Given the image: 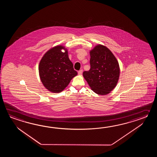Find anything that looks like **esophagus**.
<instances>
[{
  "label": "esophagus",
  "instance_id": "34e87169",
  "mask_svg": "<svg viewBox=\"0 0 157 157\" xmlns=\"http://www.w3.org/2000/svg\"><path fill=\"white\" fill-rule=\"evenodd\" d=\"M82 72H83L82 70H81L78 71V74L79 75H81L82 74Z\"/></svg>",
  "mask_w": 157,
  "mask_h": 157
}]
</instances>
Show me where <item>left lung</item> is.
Instances as JSON below:
<instances>
[{
  "label": "left lung",
  "mask_w": 157,
  "mask_h": 157,
  "mask_svg": "<svg viewBox=\"0 0 157 157\" xmlns=\"http://www.w3.org/2000/svg\"><path fill=\"white\" fill-rule=\"evenodd\" d=\"M90 69L83 76L91 89L98 95H107L113 90L119 80L120 69L113 54L99 44L90 50Z\"/></svg>",
  "instance_id": "obj_1"
}]
</instances>
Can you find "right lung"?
Returning a JSON list of instances; mask_svg holds the SVG:
<instances>
[{"mask_svg":"<svg viewBox=\"0 0 157 157\" xmlns=\"http://www.w3.org/2000/svg\"><path fill=\"white\" fill-rule=\"evenodd\" d=\"M62 49L65 50L64 52ZM39 72L44 87L53 93L62 91L77 75L68 58V50L62 45L47 51L40 60Z\"/></svg>","mask_w":157,"mask_h":157,"instance_id":"right-lung-1","label":"right lung"}]
</instances>
